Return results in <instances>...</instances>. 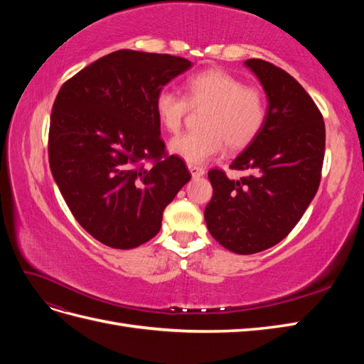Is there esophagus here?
I'll return each instance as SVG.
<instances>
[{"label": "esophagus", "instance_id": "34e87169", "mask_svg": "<svg viewBox=\"0 0 364 364\" xmlns=\"http://www.w3.org/2000/svg\"><path fill=\"white\" fill-rule=\"evenodd\" d=\"M188 170H190L193 178H200V176L205 174V168H203V167H199V165L188 164Z\"/></svg>", "mask_w": 364, "mask_h": 364}]
</instances>
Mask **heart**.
<instances>
[{
  "mask_svg": "<svg viewBox=\"0 0 364 364\" xmlns=\"http://www.w3.org/2000/svg\"><path fill=\"white\" fill-rule=\"evenodd\" d=\"M194 107L206 106L200 132L174 138L170 151L188 164H203L223 150L238 151L252 144L266 123L267 109L257 87L245 86L235 75L209 68L185 82V97L161 90L155 98V114L170 134H178L183 118Z\"/></svg>",
  "mask_w": 364,
  "mask_h": 364,
  "instance_id": "b5f03b06",
  "label": "heart"
}]
</instances>
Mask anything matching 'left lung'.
<instances>
[{
  "label": "left lung",
  "mask_w": 364,
  "mask_h": 364,
  "mask_svg": "<svg viewBox=\"0 0 364 364\" xmlns=\"http://www.w3.org/2000/svg\"><path fill=\"white\" fill-rule=\"evenodd\" d=\"M245 65L266 92V123L230 164L247 176L230 181L222 170L208 173L213 199L205 208V222L223 247L250 255L287 237L314 199L325 156V123L313 98L289 73L261 59Z\"/></svg>",
  "instance_id": "8db88e82"
}]
</instances>
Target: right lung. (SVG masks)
I'll return each instance as SVG.
<instances>
[{
	"instance_id": "right-lung-1",
	"label": "right lung",
	"mask_w": 364,
	"mask_h": 364,
	"mask_svg": "<svg viewBox=\"0 0 364 364\" xmlns=\"http://www.w3.org/2000/svg\"><path fill=\"white\" fill-rule=\"evenodd\" d=\"M191 67L170 54L118 50L65 82L54 100L53 178L77 222L109 247L155 237L165 206L191 179L179 156L165 155L155 114L156 94Z\"/></svg>"
}]
</instances>
